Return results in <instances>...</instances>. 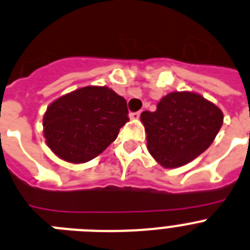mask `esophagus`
<instances>
[{
  "mask_svg": "<svg viewBox=\"0 0 250 250\" xmlns=\"http://www.w3.org/2000/svg\"><path fill=\"white\" fill-rule=\"evenodd\" d=\"M130 120H138L140 117V112H131V114L129 115Z\"/></svg>",
  "mask_w": 250,
  "mask_h": 250,
  "instance_id": "34e87169",
  "label": "esophagus"
}]
</instances>
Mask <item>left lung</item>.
Instances as JSON below:
<instances>
[{
	"mask_svg": "<svg viewBox=\"0 0 250 250\" xmlns=\"http://www.w3.org/2000/svg\"><path fill=\"white\" fill-rule=\"evenodd\" d=\"M223 111L195 92H170L158 102L154 112L144 111L148 150L164 168L189 163L212 144L221 125Z\"/></svg>",
	"mask_w": 250,
	"mask_h": 250,
	"instance_id": "left-lung-1",
	"label": "left lung"
}]
</instances>
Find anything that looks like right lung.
<instances>
[{"label":"right lung","mask_w":250,"mask_h":250,"mask_svg":"<svg viewBox=\"0 0 250 250\" xmlns=\"http://www.w3.org/2000/svg\"><path fill=\"white\" fill-rule=\"evenodd\" d=\"M127 114L125 99L108 87H82L49 104L42 117L44 138L61 159L86 163L116 139Z\"/></svg>","instance_id":"add662e5"}]
</instances>
